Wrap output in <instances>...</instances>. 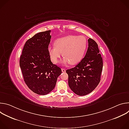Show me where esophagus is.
I'll return each mask as SVG.
<instances>
[{
    "label": "esophagus",
    "mask_w": 129,
    "mask_h": 129,
    "mask_svg": "<svg viewBox=\"0 0 129 129\" xmlns=\"http://www.w3.org/2000/svg\"><path fill=\"white\" fill-rule=\"evenodd\" d=\"M62 71L63 72H66V70H65V69H64V68H62Z\"/></svg>",
    "instance_id": "34e87169"
}]
</instances>
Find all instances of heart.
<instances>
[{
	"label": "heart",
	"instance_id": "obj_1",
	"mask_svg": "<svg viewBox=\"0 0 129 129\" xmlns=\"http://www.w3.org/2000/svg\"><path fill=\"white\" fill-rule=\"evenodd\" d=\"M87 46V39L84 36L68 35L55 40L54 45L49 46L48 51L53 63H57L63 54V63L75 65L82 59Z\"/></svg>",
	"mask_w": 129,
	"mask_h": 129
}]
</instances>
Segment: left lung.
Listing matches in <instances>:
<instances>
[{"label": "left lung", "instance_id": "8db88e82", "mask_svg": "<svg viewBox=\"0 0 129 129\" xmlns=\"http://www.w3.org/2000/svg\"><path fill=\"white\" fill-rule=\"evenodd\" d=\"M85 57L74 68L66 71L71 90L80 96L91 93L99 85L103 70V59L98 45L91 38Z\"/></svg>", "mask_w": 129, "mask_h": 129}]
</instances>
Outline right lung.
<instances>
[{
	"label": "right lung",
	"instance_id": "obj_1",
	"mask_svg": "<svg viewBox=\"0 0 129 129\" xmlns=\"http://www.w3.org/2000/svg\"><path fill=\"white\" fill-rule=\"evenodd\" d=\"M50 30L40 32L29 39L23 47L20 67L24 81L34 93L46 95L54 89L61 69L53 64L48 51Z\"/></svg>",
	"mask_w": 129,
	"mask_h": 129
}]
</instances>
